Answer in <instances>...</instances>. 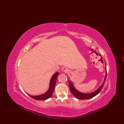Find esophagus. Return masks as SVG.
I'll return each instance as SVG.
<instances>
[{"label":"esophagus","mask_w":124,"mask_h":124,"mask_svg":"<svg viewBox=\"0 0 124 124\" xmlns=\"http://www.w3.org/2000/svg\"><path fill=\"white\" fill-rule=\"evenodd\" d=\"M62 70L63 71V72H64L65 73H67L69 72L68 68H67L66 67H64L62 68Z\"/></svg>","instance_id":"1"}]
</instances>
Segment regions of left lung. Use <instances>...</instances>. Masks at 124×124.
Instances as JSON below:
<instances>
[{
  "instance_id": "8db88e82",
  "label": "left lung",
  "mask_w": 124,
  "mask_h": 124,
  "mask_svg": "<svg viewBox=\"0 0 124 124\" xmlns=\"http://www.w3.org/2000/svg\"><path fill=\"white\" fill-rule=\"evenodd\" d=\"M106 78H107V70H106V76L105 78V79H104L103 82L102 84V85L98 88L97 90H96L95 92L90 93H81L79 92H78L77 90H76L73 87V85L72 83H71V81L69 82V87L70 89L71 93H72L75 97H76L77 99H79V100H85V99H89L90 98H92V97L95 96L97 94H99L101 91V90L102 88L103 87L104 85V83H105L106 80Z\"/></svg>"
}]
</instances>
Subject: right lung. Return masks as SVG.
<instances>
[{
  "label": "right lung",
  "mask_w": 124,
  "mask_h": 124,
  "mask_svg": "<svg viewBox=\"0 0 124 124\" xmlns=\"http://www.w3.org/2000/svg\"><path fill=\"white\" fill-rule=\"evenodd\" d=\"M59 74L58 72L55 73L53 76H52L51 78V79L50 80V87L49 90H48V92H47L45 93L40 95H38V96H32L30 94H28L29 96H30L31 98L34 99L36 100H46L48 99L49 97L52 95V93H53L55 86V84L56 82V79H57V77Z\"/></svg>",
  "instance_id": "right-lung-1"
}]
</instances>
